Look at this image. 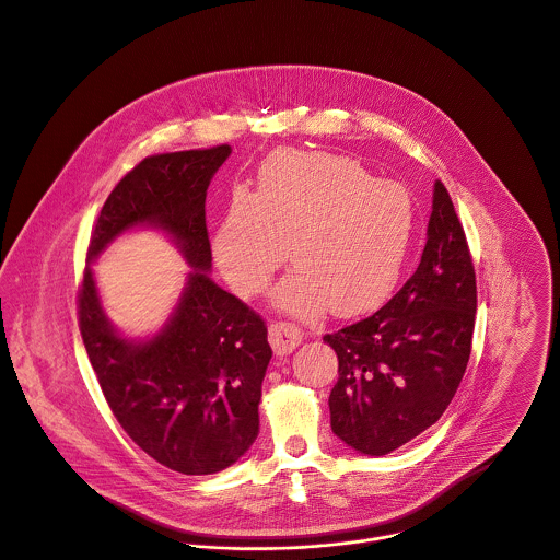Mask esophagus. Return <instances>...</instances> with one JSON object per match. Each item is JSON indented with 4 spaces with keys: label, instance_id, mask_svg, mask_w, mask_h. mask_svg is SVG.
Returning <instances> with one entry per match:
<instances>
[{
    "label": "esophagus",
    "instance_id": "34e87169",
    "mask_svg": "<svg viewBox=\"0 0 560 560\" xmlns=\"http://www.w3.org/2000/svg\"><path fill=\"white\" fill-rule=\"evenodd\" d=\"M268 341L275 350V354H290L292 350L299 348L303 341V334L299 327L288 325V323H275L268 329Z\"/></svg>",
    "mask_w": 560,
    "mask_h": 560
}]
</instances>
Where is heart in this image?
<instances>
[{"label": "heart", "mask_w": 560, "mask_h": 560, "mask_svg": "<svg viewBox=\"0 0 560 560\" xmlns=\"http://www.w3.org/2000/svg\"><path fill=\"white\" fill-rule=\"evenodd\" d=\"M413 231L416 203L402 184L374 179L343 155L279 151L253 197H233L212 246L240 296L264 292L290 253L296 268L277 285L275 307L352 318L389 299Z\"/></svg>", "instance_id": "b5f03b06"}]
</instances>
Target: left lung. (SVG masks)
Here are the masks:
<instances>
[{
	"mask_svg": "<svg viewBox=\"0 0 560 560\" xmlns=\"http://www.w3.org/2000/svg\"><path fill=\"white\" fill-rule=\"evenodd\" d=\"M474 318L471 255L452 199L435 182L418 270L376 314L325 336L339 363L329 396L337 438L383 456L433 427L465 374Z\"/></svg>",
	"mask_w": 560,
	"mask_h": 560,
	"instance_id": "1",
	"label": "left lung"
}]
</instances>
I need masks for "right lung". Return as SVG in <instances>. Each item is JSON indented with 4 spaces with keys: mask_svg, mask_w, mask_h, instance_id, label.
<instances>
[{
    "mask_svg": "<svg viewBox=\"0 0 560 560\" xmlns=\"http://www.w3.org/2000/svg\"><path fill=\"white\" fill-rule=\"evenodd\" d=\"M229 155V144L162 153L129 171L91 233L80 290V331L114 418L151 458L188 476L226 469L253 446L272 357L264 320L210 277L206 197ZM138 228L164 232L191 272L167 323L133 340L107 318L92 264Z\"/></svg>",
    "mask_w": 560,
    "mask_h": 560,
    "instance_id": "right-lung-1",
    "label": "right lung"
}]
</instances>
